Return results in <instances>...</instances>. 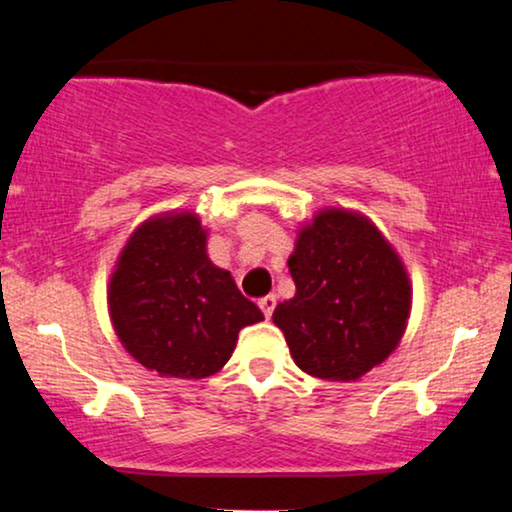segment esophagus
Listing matches in <instances>:
<instances>
[{
	"label": "esophagus",
	"instance_id": "esophagus-1",
	"mask_svg": "<svg viewBox=\"0 0 512 512\" xmlns=\"http://www.w3.org/2000/svg\"><path fill=\"white\" fill-rule=\"evenodd\" d=\"M257 304H260V309H262L264 316L271 318V313H274V309H276V295H267V297H262L260 302H257Z\"/></svg>",
	"mask_w": 512,
	"mask_h": 512
}]
</instances>
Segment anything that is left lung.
Wrapping results in <instances>:
<instances>
[{
	"mask_svg": "<svg viewBox=\"0 0 512 512\" xmlns=\"http://www.w3.org/2000/svg\"><path fill=\"white\" fill-rule=\"evenodd\" d=\"M288 267L297 292L276 306L274 323L299 370L353 381L391 356L410 318L412 285L367 217L320 210L299 229Z\"/></svg>",
	"mask_w": 512,
	"mask_h": 512,
	"instance_id": "left-lung-1",
	"label": "left lung"
}]
</instances>
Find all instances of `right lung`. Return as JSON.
Here are the masks:
<instances>
[{
	"mask_svg": "<svg viewBox=\"0 0 512 512\" xmlns=\"http://www.w3.org/2000/svg\"><path fill=\"white\" fill-rule=\"evenodd\" d=\"M194 213L142 222L109 278L107 304L124 349L161 377L203 379L220 372L238 332L264 320L229 271L206 252Z\"/></svg>",
	"mask_w": 512,
	"mask_h": 512,
	"instance_id": "1",
	"label": "right lung"
}]
</instances>
